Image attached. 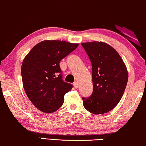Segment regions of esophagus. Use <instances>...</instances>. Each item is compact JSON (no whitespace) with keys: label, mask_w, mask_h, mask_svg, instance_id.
Segmentation results:
<instances>
[{"label":"esophagus","mask_w":146,"mask_h":146,"mask_svg":"<svg viewBox=\"0 0 146 146\" xmlns=\"http://www.w3.org/2000/svg\"><path fill=\"white\" fill-rule=\"evenodd\" d=\"M73 85H74V86L75 88H78V83L77 82H74L73 84Z\"/></svg>","instance_id":"34e87169"}]
</instances>
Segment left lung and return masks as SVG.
Returning a JSON list of instances; mask_svg holds the SVG:
<instances>
[{
  "mask_svg": "<svg viewBox=\"0 0 146 146\" xmlns=\"http://www.w3.org/2000/svg\"><path fill=\"white\" fill-rule=\"evenodd\" d=\"M92 66L93 92L82 98L86 109L102 114L116 106L124 93L128 72L115 50L103 42L82 43Z\"/></svg>",
  "mask_w": 146,
  "mask_h": 146,
  "instance_id": "obj_1",
  "label": "left lung"
}]
</instances>
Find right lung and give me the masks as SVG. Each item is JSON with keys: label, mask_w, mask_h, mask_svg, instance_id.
Returning a JSON list of instances; mask_svg holds the SVG:
<instances>
[{"label": "right lung", "mask_w": 146, "mask_h": 146, "mask_svg": "<svg viewBox=\"0 0 146 146\" xmlns=\"http://www.w3.org/2000/svg\"><path fill=\"white\" fill-rule=\"evenodd\" d=\"M78 46L64 40H44L26 56L21 67L25 91L32 103L43 112L52 113L64 103L72 85L62 80L60 62Z\"/></svg>", "instance_id": "obj_1"}]
</instances>
